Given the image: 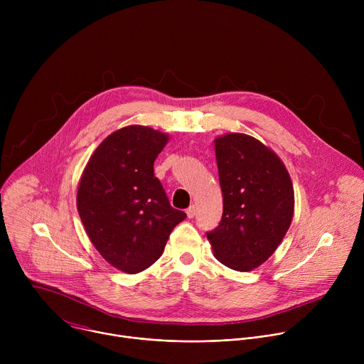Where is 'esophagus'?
Segmentation results:
<instances>
[{
  "label": "esophagus",
  "mask_w": 364,
  "mask_h": 364,
  "mask_svg": "<svg viewBox=\"0 0 364 364\" xmlns=\"http://www.w3.org/2000/svg\"><path fill=\"white\" fill-rule=\"evenodd\" d=\"M186 213H187V216H188L190 219H193V218L196 216V205H194V204H191V205L188 207V209L186 210Z\"/></svg>",
  "instance_id": "1"
}]
</instances>
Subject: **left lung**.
Returning <instances> with one entry per match:
<instances>
[{
    "mask_svg": "<svg viewBox=\"0 0 364 364\" xmlns=\"http://www.w3.org/2000/svg\"><path fill=\"white\" fill-rule=\"evenodd\" d=\"M223 216L207 232L219 262L247 272L281 245L294 216V187L278 155L246 134L215 139Z\"/></svg>",
    "mask_w": 364,
    "mask_h": 364,
    "instance_id": "1",
    "label": "left lung"
}]
</instances>
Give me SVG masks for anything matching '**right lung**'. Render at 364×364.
I'll use <instances>...</instances> for the list:
<instances>
[{"label":"right lung","instance_id":"obj_1","mask_svg":"<svg viewBox=\"0 0 364 364\" xmlns=\"http://www.w3.org/2000/svg\"><path fill=\"white\" fill-rule=\"evenodd\" d=\"M167 142V134L149 127L121 128L100 142L80 177L76 204L85 230L102 257L127 274L157 261L186 219L154 176Z\"/></svg>","mask_w":364,"mask_h":364}]
</instances>
